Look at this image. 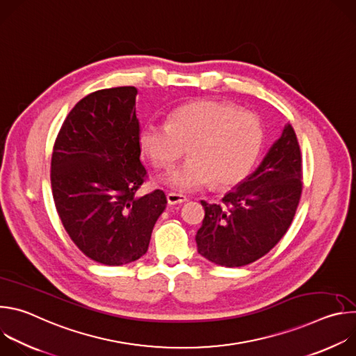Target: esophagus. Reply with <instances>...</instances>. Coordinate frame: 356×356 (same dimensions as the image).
<instances>
[{
	"instance_id": "1",
	"label": "esophagus",
	"mask_w": 356,
	"mask_h": 356,
	"mask_svg": "<svg viewBox=\"0 0 356 356\" xmlns=\"http://www.w3.org/2000/svg\"><path fill=\"white\" fill-rule=\"evenodd\" d=\"M187 201V197L183 195V194H179V193H168V202L170 206H175V204H181V202Z\"/></svg>"
}]
</instances>
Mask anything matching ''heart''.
I'll return each mask as SVG.
<instances>
[{"mask_svg": "<svg viewBox=\"0 0 356 356\" xmlns=\"http://www.w3.org/2000/svg\"><path fill=\"white\" fill-rule=\"evenodd\" d=\"M264 143L257 114L221 101H195L169 114L168 122H147L140 146L152 165L169 169L187 150L190 156L166 176L180 191H194L214 181L234 186L255 165Z\"/></svg>", "mask_w": 356, "mask_h": 356, "instance_id": "obj_1", "label": "heart"}]
</instances>
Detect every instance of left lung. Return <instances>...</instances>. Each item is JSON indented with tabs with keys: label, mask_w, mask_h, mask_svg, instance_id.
<instances>
[{
	"label": "left lung",
	"mask_w": 356,
	"mask_h": 356,
	"mask_svg": "<svg viewBox=\"0 0 356 356\" xmlns=\"http://www.w3.org/2000/svg\"><path fill=\"white\" fill-rule=\"evenodd\" d=\"M301 150L287 124L259 168L222 197L201 200L204 220L195 242L201 257L227 268L265 257L287 232L302 191Z\"/></svg>",
	"instance_id": "1"
}]
</instances>
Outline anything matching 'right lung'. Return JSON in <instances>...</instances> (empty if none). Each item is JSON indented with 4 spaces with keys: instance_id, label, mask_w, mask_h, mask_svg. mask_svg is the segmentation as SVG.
Listing matches in <instances>:
<instances>
[{
    "instance_id": "right-lung-1",
    "label": "right lung",
    "mask_w": 356,
    "mask_h": 356,
    "mask_svg": "<svg viewBox=\"0 0 356 356\" xmlns=\"http://www.w3.org/2000/svg\"><path fill=\"white\" fill-rule=\"evenodd\" d=\"M136 94L125 86L81 98L58 134L50 162L66 232L87 258L108 266L145 255L168 204L162 190L138 194L147 173L139 161Z\"/></svg>"
}]
</instances>
